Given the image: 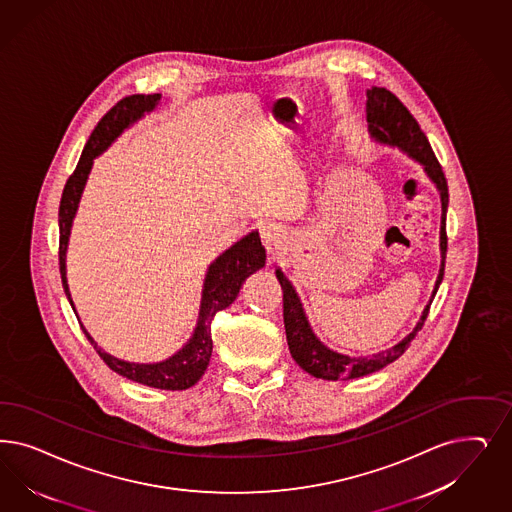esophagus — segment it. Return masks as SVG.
I'll return each instance as SVG.
<instances>
[{
	"instance_id": "obj_1",
	"label": "esophagus",
	"mask_w": 512,
	"mask_h": 512,
	"mask_svg": "<svg viewBox=\"0 0 512 512\" xmlns=\"http://www.w3.org/2000/svg\"><path fill=\"white\" fill-rule=\"evenodd\" d=\"M260 237H262V243L267 248V252L275 254V250L281 248L282 241H284V231L275 222H264L260 226Z\"/></svg>"
}]
</instances>
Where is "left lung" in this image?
I'll return each instance as SVG.
<instances>
[{
    "instance_id": "8db88e82",
    "label": "left lung",
    "mask_w": 512,
    "mask_h": 512,
    "mask_svg": "<svg viewBox=\"0 0 512 512\" xmlns=\"http://www.w3.org/2000/svg\"><path fill=\"white\" fill-rule=\"evenodd\" d=\"M365 113H367V132L371 139L379 145H386L392 149H399L407 154L411 160L424 167V173L429 181L435 184L441 196V231H439V248H441V267L439 275L429 297V303L420 314L416 326L411 333H407L394 347L380 350L371 356H347L339 354L330 347H326L314 333L301 299L297 296L296 288L288 277L282 273L281 267L275 269V275L282 286V307H284V328H286V341L292 358L297 365L313 375L316 379L348 380L358 379L380 371L388 363L396 362L397 358L407 350L413 341L416 331L422 330L424 320L428 316L429 305L439 290L445 275L446 258V209H448V186H446L445 173L437 162L433 150L429 147L428 137L420 130L414 116L407 111V107L386 88L371 86L367 92Z\"/></svg>"
}]
</instances>
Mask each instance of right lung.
I'll return each instance as SVG.
<instances>
[{
    "instance_id": "add662e5",
    "label": "right lung",
    "mask_w": 512,
    "mask_h": 512,
    "mask_svg": "<svg viewBox=\"0 0 512 512\" xmlns=\"http://www.w3.org/2000/svg\"><path fill=\"white\" fill-rule=\"evenodd\" d=\"M162 99V94H135L128 98L120 99L115 107L103 116L90 135L88 143L83 150V156L75 167L73 175L67 179L62 201H60V273L62 284L67 299L77 314L75 303L71 299L69 284H67V245L69 235L73 228V220L77 215L79 203L83 198L84 186L88 181V175L92 171L94 160L99 154L109 149L116 139L133 126L137 120H141L147 113H152ZM265 265V248L260 241L258 231H250L245 237H241L237 243H233L228 250H224L213 264L209 265L201 290V303H199L198 322L192 337L167 360L156 363L126 362L107 354L98 343L92 339L88 331H83L88 341L94 345L101 360L107 363L115 373L135 380L139 384H145L150 388L160 390H186L194 386L205 373L211 354H213V337H211V320L218 311H224L235 301L243 282L247 281L252 273L262 269ZM79 318V316H77Z\"/></svg>"
}]
</instances>
